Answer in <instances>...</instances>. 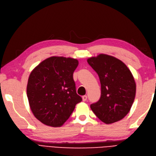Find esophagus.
Instances as JSON below:
<instances>
[{"instance_id": "obj_1", "label": "esophagus", "mask_w": 156, "mask_h": 156, "mask_svg": "<svg viewBox=\"0 0 156 156\" xmlns=\"http://www.w3.org/2000/svg\"><path fill=\"white\" fill-rule=\"evenodd\" d=\"M87 96H82V100L83 101H85L86 100H87Z\"/></svg>"}]
</instances>
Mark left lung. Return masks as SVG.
Wrapping results in <instances>:
<instances>
[{"mask_svg": "<svg viewBox=\"0 0 156 156\" xmlns=\"http://www.w3.org/2000/svg\"><path fill=\"white\" fill-rule=\"evenodd\" d=\"M87 62L98 74L101 83L99 101L90 108L101 122L111 124L122 119L133 104L136 85L130 69L112 56L100 54Z\"/></svg>", "mask_w": 156, "mask_h": 156, "instance_id": "1", "label": "left lung"}]
</instances>
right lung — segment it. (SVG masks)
I'll return each mask as SVG.
<instances>
[{"label":"right lung","instance_id":"right-lung-1","mask_svg":"<svg viewBox=\"0 0 156 156\" xmlns=\"http://www.w3.org/2000/svg\"><path fill=\"white\" fill-rule=\"evenodd\" d=\"M78 66L77 59L55 56L33 69L27 96L33 115L40 122L53 127L61 126L82 101L73 76Z\"/></svg>","mask_w":156,"mask_h":156}]
</instances>
